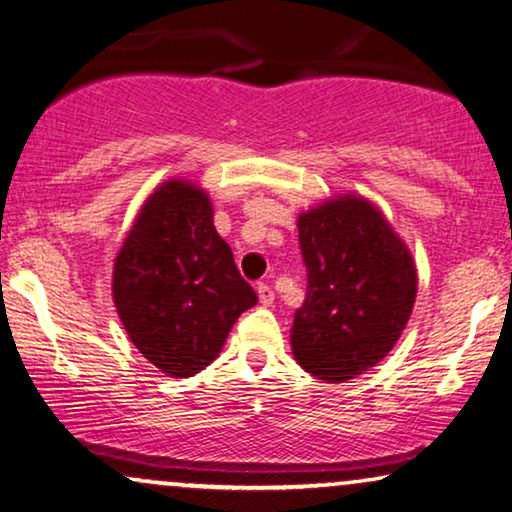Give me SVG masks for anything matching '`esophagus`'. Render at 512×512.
Wrapping results in <instances>:
<instances>
[{
	"instance_id": "34e87169",
	"label": "esophagus",
	"mask_w": 512,
	"mask_h": 512,
	"mask_svg": "<svg viewBox=\"0 0 512 512\" xmlns=\"http://www.w3.org/2000/svg\"><path fill=\"white\" fill-rule=\"evenodd\" d=\"M257 297H259V304H262V306H271L273 299H276V294H273V290L266 283H259L257 285Z\"/></svg>"
}]
</instances>
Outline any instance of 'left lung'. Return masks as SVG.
<instances>
[{
  "mask_svg": "<svg viewBox=\"0 0 512 512\" xmlns=\"http://www.w3.org/2000/svg\"><path fill=\"white\" fill-rule=\"evenodd\" d=\"M306 299L292 325L301 369L345 383L376 366L413 311L417 271L378 206L357 194L329 199L297 220Z\"/></svg>",
  "mask_w": 512,
  "mask_h": 512,
  "instance_id": "obj_1",
  "label": "left lung"
}]
</instances>
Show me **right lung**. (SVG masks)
<instances>
[{
    "mask_svg": "<svg viewBox=\"0 0 512 512\" xmlns=\"http://www.w3.org/2000/svg\"><path fill=\"white\" fill-rule=\"evenodd\" d=\"M113 301L136 350L190 378L220 355L257 294L215 232L208 194L174 178L146 199L115 257Z\"/></svg>",
    "mask_w": 512,
    "mask_h": 512,
    "instance_id": "right-lung-1",
    "label": "right lung"
}]
</instances>
